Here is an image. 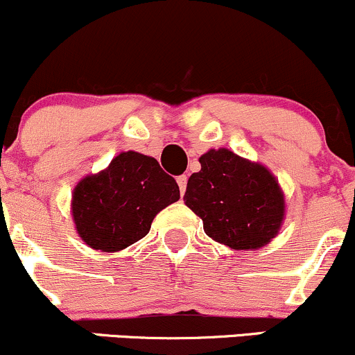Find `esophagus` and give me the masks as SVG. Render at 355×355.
Here are the masks:
<instances>
[{"instance_id":"1","label":"esophagus","mask_w":355,"mask_h":355,"mask_svg":"<svg viewBox=\"0 0 355 355\" xmlns=\"http://www.w3.org/2000/svg\"><path fill=\"white\" fill-rule=\"evenodd\" d=\"M178 184H179V191H181V196H184L186 193V184H188V178L182 174V176L178 178Z\"/></svg>"}]
</instances>
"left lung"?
<instances>
[{"label": "left lung", "instance_id": "1", "mask_svg": "<svg viewBox=\"0 0 355 355\" xmlns=\"http://www.w3.org/2000/svg\"><path fill=\"white\" fill-rule=\"evenodd\" d=\"M191 174L184 203L203 220L205 234L235 250L264 247L284 220V194L262 164L228 148H211Z\"/></svg>", "mask_w": 355, "mask_h": 355}]
</instances>
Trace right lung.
I'll return each mask as SVG.
<instances>
[{
  "mask_svg": "<svg viewBox=\"0 0 355 355\" xmlns=\"http://www.w3.org/2000/svg\"><path fill=\"white\" fill-rule=\"evenodd\" d=\"M179 200V186L154 157L121 152L72 193L76 230L91 249L115 252L144 239L161 209Z\"/></svg>",
  "mask_w": 355,
  "mask_h": 355,
  "instance_id": "obj_1",
  "label": "right lung"
}]
</instances>
